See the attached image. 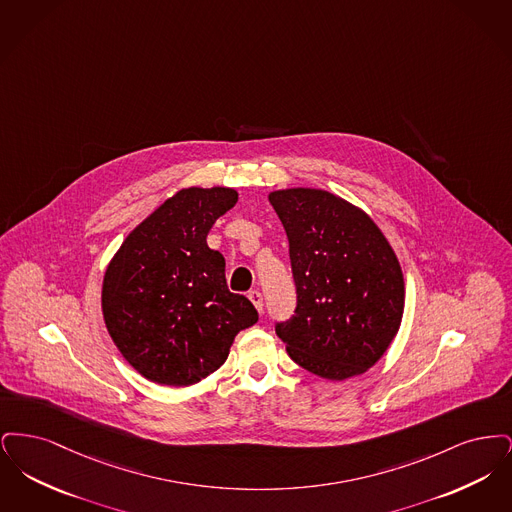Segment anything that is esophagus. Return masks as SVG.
<instances>
[{
    "label": "esophagus",
    "mask_w": 512,
    "mask_h": 512,
    "mask_svg": "<svg viewBox=\"0 0 512 512\" xmlns=\"http://www.w3.org/2000/svg\"><path fill=\"white\" fill-rule=\"evenodd\" d=\"M247 297H249V301L253 303V307H255L259 313H261V311H263V293L257 292V290H253V292H249Z\"/></svg>",
    "instance_id": "obj_1"
}]
</instances>
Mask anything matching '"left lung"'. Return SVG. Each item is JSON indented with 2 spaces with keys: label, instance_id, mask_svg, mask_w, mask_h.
I'll return each mask as SVG.
<instances>
[{
  "label": "left lung",
  "instance_id": "1",
  "mask_svg": "<svg viewBox=\"0 0 512 512\" xmlns=\"http://www.w3.org/2000/svg\"><path fill=\"white\" fill-rule=\"evenodd\" d=\"M282 220L297 288L276 334L297 365L326 380L365 374L388 351L405 311V278L380 226L320 188L268 194Z\"/></svg>",
  "mask_w": 512,
  "mask_h": 512
}]
</instances>
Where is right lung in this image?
I'll return each instance as SVG.
<instances>
[{"mask_svg": "<svg viewBox=\"0 0 512 512\" xmlns=\"http://www.w3.org/2000/svg\"><path fill=\"white\" fill-rule=\"evenodd\" d=\"M236 201L232 188H182L124 238L105 268L107 332L149 382H201L259 318L247 297L228 290L224 257L207 245L211 226Z\"/></svg>", "mask_w": 512, "mask_h": 512, "instance_id": "obj_1", "label": "right lung"}]
</instances>
